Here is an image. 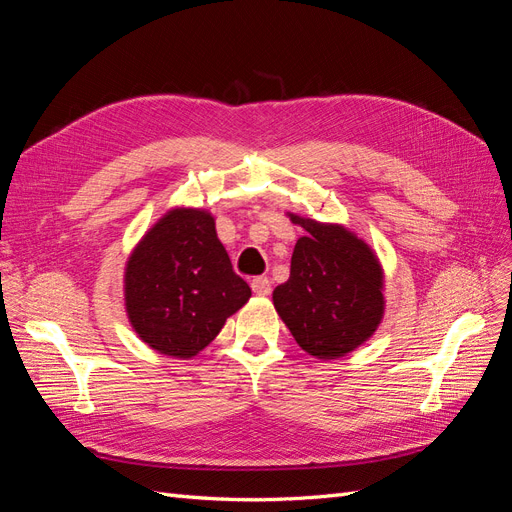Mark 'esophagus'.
<instances>
[{"label": "esophagus", "mask_w": 512, "mask_h": 512, "mask_svg": "<svg viewBox=\"0 0 512 512\" xmlns=\"http://www.w3.org/2000/svg\"><path fill=\"white\" fill-rule=\"evenodd\" d=\"M252 290H254L256 294H269V292H271L269 277H265V275L254 277V280H252Z\"/></svg>", "instance_id": "esophagus-1"}]
</instances>
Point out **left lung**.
<instances>
[{
	"label": "left lung",
	"instance_id": "8db88e82",
	"mask_svg": "<svg viewBox=\"0 0 512 512\" xmlns=\"http://www.w3.org/2000/svg\"><path fill=\"white\" fill-rule=\"evenodd\" d=\"M288 215L307 235L294 245L290 277L273 290V305L305 352L339 359L378 329L382 267L371 247L344 226Z\"/></svg>",
	"mask_w": 512,
	"mask_h": 512
}]
</instances>
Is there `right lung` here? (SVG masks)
<instances>
[{"label":"right lung","instance_id":"obj_1","mask_svg":"<svg viewBox=\"0 0 512 512\" xmlns=\"http://www.w3.org/2000/svg\"><path fill=\"white\" fill-rule=\"evenodd\" d=\"M126 312L147 346L192 359L241 309L252 290L232 271L203 209H173L134 247L126 265Z\"/></svg>","mask_w":512,"mask_h":512}]
</instances>
